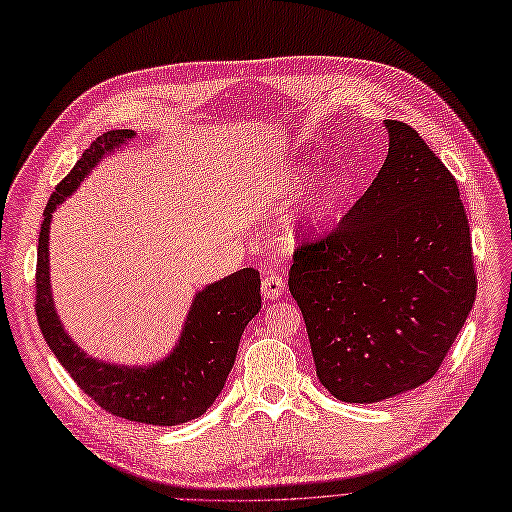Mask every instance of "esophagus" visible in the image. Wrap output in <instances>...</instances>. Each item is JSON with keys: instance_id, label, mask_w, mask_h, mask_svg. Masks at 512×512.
Wrapping results in <instances>:
<instances>
[{"instance_id": "esophagus-1", "label": "esophagus", "mask_w": 512, "mask_h": 512, "mask_svg": "<svg viewBox=\"0 0 512 512\" xmlns=\"http://www.w3.org/2000/svg\"><path fill=\"white\" fill-rule=\"evenodd\" d=\"M285 291V278L276 272H268L261 280V293L266 300H278Z\"/></svg>"}]
</instances>
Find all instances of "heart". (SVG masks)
I'll use <instances>...</instances> for the list:
<instances>
[{"label": "heart", "instance_id": "obj_1", "mask_svg": "<svg viewBox=\"0 0 512 512\" xmlns=\"http://www.w3.org/2000/svg\"><path fill=\"white\" fill-rule=\"evenodd\" d=\"M300 172H302V168H293L291 178H295ZM336 191H338V185H336L334 176L323 174L321 178H317L315 185H312L310 191L306 193V200H304V206L300 212V223L304 227H317L327 217L329 210H332V204L336 200Z\"/></svg>", "mask_w": 512, "mask_h": 512}]
</instances>
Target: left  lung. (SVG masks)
<instances>
[{
	"label": "left lung",
	"instance_id": "left-lung-1",
	"mask_svg": "<svg viewBox=\"0 0 512 512\" xmlns=\"http://www.w3.org/2000/svg\"><path fill=\"white\" fill-rule=\"evenodd\" d=\"M385 129L381 172L332 234L295 251L289 272L319 381L351 404L430 381L476 298L455 178L410 125Z\"/></svg>",
	"mask_w": 512,
	"mask_h": 512
}]
</instances>
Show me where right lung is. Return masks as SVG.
Segmentation results:
<instances>
[{
    "label": "right lung",
    "mask_w": 512,
    "mask_h": 512,
    "mask_svg": "<svg viewBox=\"0 0 512 512\" xmlns=\"http://www.w3.org/2000/svg\"><path fill=\"white\" fill-rule=\"evenodd\" d=\"M134 138V129L106 131L82 153L48 200L38 238L36 315L48 349L91 400L129 421L178 425L202 417L223 391L244 327L261 310L259 272L242 268L197 291L174 349L151 366H123L87 355L65 332L51 291L48 234L53 212L97 163Z\"/></svg>",
    "instance_id": "1"
}]
</instances>
